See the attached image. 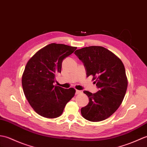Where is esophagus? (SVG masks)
<instances>
[{"mask_svg": "<svg viewBox=\"0 0 147 147\" xmlns=\"http://www.w3.org/2000/svg\"><path fill=\"white\" fill-rule=\"evenodd\" d=\"M81 93H82V90H76V94H81Z\"/></svg>", "mask_w": 147, "mask_h": 147, "instance_id": "esophagus-1", "label": "esophagus"}]
</instances>
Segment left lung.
Instances as JSON below:
<instances>
[{"label":"left lung","mask_w":147,"mask_h":147,"mask_svg":"<svg viewBox=\"0 0 147 147\" xmlns=\"http://www.w3.org/2000/svg\"><path fill=\"white\" fill-rule=\"evenodd\" d=\"M82 61L87 77L93 76L99 90H85L89 102L81 109L84 118L90 121H103L111 116L121 104L128 87L125 66L113 52L102 47L91 46L75 51Z\"/></svg>","instance_id":"1"}]
</instances>
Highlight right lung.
Returning a JSON list of instances; mask_svg holds the SVG:
<instances>
[{
	"label": "right lung",
	"instance_id": "obj_1",
	"mask_svg": "<svg viewBox=\"0 0 147 147\" xmlns=\"http://www.w3.org/2000/svg\"><path fill=\"white\" fill-rule=\"evenodd\" d=\"M77 47L51 43L37 51L26 65L22 86L28 102L36 113L45 118H55L62 114L74 96V88L54 86L55 77L61 72L63 60Z\"/></svg>",
	"mask_w": 147,
	"mask_h": 147
}]
</instances>
